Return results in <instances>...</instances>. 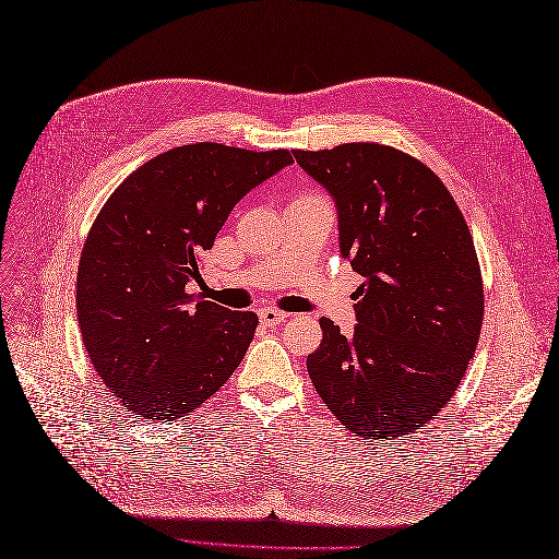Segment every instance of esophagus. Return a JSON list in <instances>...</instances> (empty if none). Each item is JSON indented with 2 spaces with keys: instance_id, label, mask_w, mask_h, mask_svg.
I'll use <instances>...</instances> for the list:
<instances>
[{
  "instance_id": "esophagus-1",
  "label": "esophagus",
  "mask_w": 559,
  "mask_h": 559,
  "mask_svg": "<svg viewBox=\"0 0 559 559\" xmlns=\"http://www.w3.org/2000/svg\"><path fill=\"white\" fill-rule=\"evenodd\" d=\"M286 318H288V313L277 311V309H261L259 311V321L265 328H277V325H282L286 321Z\"/></svg>"
}]
</instances>
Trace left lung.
I'll return each mask as SVG.
<instances>
[{
    "label": "left lung",
    "instance_id": "1",
    "mask_svg": "<svg viewBox=\"0 0 559 559\" xmlns=\"http://www.w3.org/2000/svg\"><path fill=\"white\" fill-rule=\"evenodd\" d=\"M294 156L330 193L341 257L364 277L353 336L321 318L309 378L350 432L403 437L445 407L480 336L471 231L443 181L405 152L345 143Z\"/></svg>",
    "mask_w": 559,
    "mask_h": 559
}]
</instances>
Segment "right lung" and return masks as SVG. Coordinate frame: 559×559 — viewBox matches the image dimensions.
Here are the masks:
<instances>
[{
    "label": "right lung",
    "instance_id": "obj_1",
    "mask_svg": "<svg viewBox=\"0 0 559 559\" xmlns=\"http://www.w3.org/2000/svg\"><path fill=\"white\" fill-rule=\"evenodd\" d=\"M294 164L286 150L181 145L131 173L95 218L76 318L99 380L141 418L175 420L214 395L259 318L189 294L231 209Z\"/></svg>",
    "mask_w": 559,
    "mask_h": 559
}]
</instances>
